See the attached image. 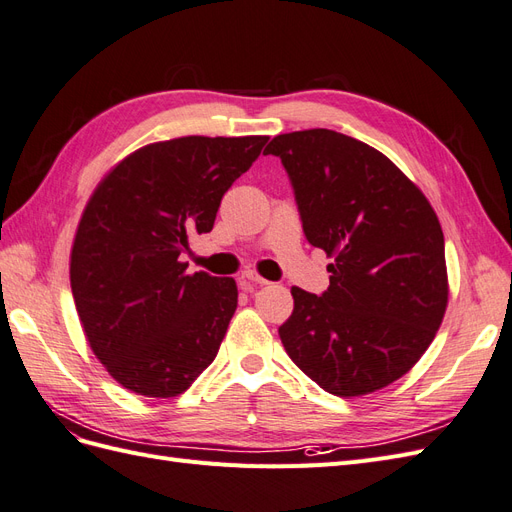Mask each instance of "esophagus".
Instances as JSON below:
<instances>
[{
  "instance_id": "esophagus-1",
  "label": "esophagus",
  "mask_w": 512,
  "mask_h": 512,
  "mask_svg": "<svg viewBox=\"0 0 512 512\" xmlns=\"http://www.w3.org/2000/svg\"><path fill=\"white\" fill-rule=\"evenodd\" d=\"M241 284L243 286H265V284H269L265 277H260L258 273H254V271H243L241 273Z\"/></svg>"
}]
</instances>
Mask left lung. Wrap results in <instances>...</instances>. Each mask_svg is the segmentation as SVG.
Instances as JSON below:
<instances>
[{
	"mask_svg": "<svg viewBox=\"0 0 512 512\" xmlns=\"http://www.w3.org/2000/svg\"><path fill=\"white\" fill-rule=\"evenodd\" d=\"M305 239L333 256L320 297L292 288L282 344L337 397L399 380L440 329L448 280L444 235L423 192L374 147L314 128L275 136Z\"/></svg>",
	"mask_w": 512,
	"mask_h": 512,
	"instance_id": "left-lung-1",
	"label": "left lung"
}]
</instances>
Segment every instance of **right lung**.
<instances>
[{
    "instance_id": "add662e5",
    "label": "right lung",
    "mask_w": 512,
    "mask_h": 512,
    "mask_svg": "<svg viewBox=\"0 0 512 512\" xmlns=\"http://www.w3.org/2000/svg\"><path fill=\"white\" fill-rule=\"evenodd\" d=\"M269 136H183L121 160L76 228L70 286L87 342L123 389L177 397L213 363L237 309L232 277L185 273L188 237Z\"/></svg>"
}]
</instances>
